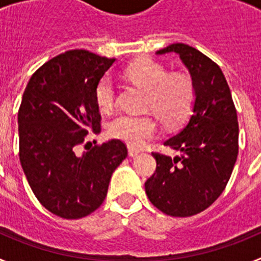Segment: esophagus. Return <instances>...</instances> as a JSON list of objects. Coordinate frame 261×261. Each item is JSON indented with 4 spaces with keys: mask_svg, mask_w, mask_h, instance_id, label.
<instances>
[{
    "mask_svg": "<svg viewBox=\"0 0 261 261\" xmlns=\"http://www.w3.org/2000/svg\"><path fill=\"white\" fill-rule=\"evenodd\" d=\"M128 154H129V156H136V155H138V154H140V150H137V149H135V147H132V146H129L128 147Z\"/></svg>",
    "mask_w": 261,
    "mask_h": 261,
    "instance_id": "obj_1",
    "label": "esophagus"
}]
</instances>
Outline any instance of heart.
<instances>
[{"instance_id": "b5f03b06", "label": "heart", "mask_w": 261, "mask_h": 261, "mask_svg": "<svg viewBox=\"0 0 261 261\" xmlns=\"http://www.w3.org/2000/svg\"><path fill=\"white\" fill-rule=\"evenodd\" d=\"M124 77L147 91L146 108L151 110L163 123H181L191 112L195 100V86L188 75L171 74L158 62L140 60L124 69ZM99 110L108 112L116 103V90L110 75H103L94 90ZM111 137L119 138L129 146H142L156 133V124L147 115L121 114L108 124Z\"/></svg>"}]
</instances>
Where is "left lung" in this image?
I'll return each mask as SVG.
<instances>
[{"label":"left lung","instance_id":"8db88e82","mask_svg":"<svg viewBox=\"0 0 261 261\" xmlns=\"http://www.w3.org/2000/svg\"><path fill=\"white\" fill-rule=\"evenodd\" d=\"M179 55L192 77L195 105L188 123L165 142L180 155L154 151L156 168L145 183L151 204L167 216L191 217L209 208L225 190L238 156L239 125L222 70L204 53L175 43L156 55Z\"/></svg>","mask_w":261,"mask_h":261}]
</instances>
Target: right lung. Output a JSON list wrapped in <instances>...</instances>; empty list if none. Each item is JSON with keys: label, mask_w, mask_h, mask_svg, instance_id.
I'll return each mask as SVG.
<instances>
[{"label": "right lung", "mask_w": 261, "mask_h": 261, "mask_svg": "<svg viewBox=\"0 0 261 261\" xmlns=\"http://www.w3.org/2000/svg\"><path fill=\"white\" fill-rule=\"evenodd\" d=\"M115 62L85 49L53 57L31 75L18 111L19 161L32 192L50 213L82 218L102 205L111 176L128 155L123 141L87 147L100 130L94 90ZM85 146L87 151L77 149Z\"/></svg>", "instance_id": "add662e5"}]
</instances>
